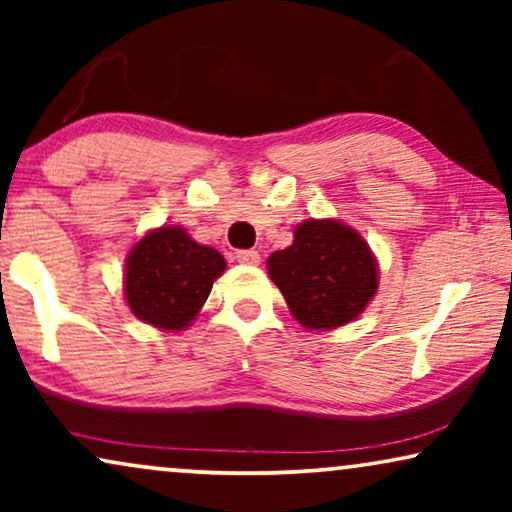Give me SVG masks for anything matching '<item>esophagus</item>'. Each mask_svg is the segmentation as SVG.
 I'll return each mask as SVG.
<instances>
[{
  "label": "esophagus",
  "mask_w": 512,
  "mask_h": 512,
  "mask_svg": "<svg viewBox=\"0 0 512 512\" xmlns=\"http://www.w3.org/2000/svg\"><path fill=\"white\" fill-rule=\"evenodd\" d=\"M237 263H244V265H258L261 263V254H258L256 249H240L235 254Z\"/></svg>",
  "instance_id": "esophagus-1"
}]
</instances>
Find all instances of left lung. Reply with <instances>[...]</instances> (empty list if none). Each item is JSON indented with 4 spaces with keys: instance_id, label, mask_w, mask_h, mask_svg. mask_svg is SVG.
I'll list each match as a JSON object with an SVG mask.
<instances>
[{
    "instance_id": "8db88e82",
    "label": "left lung",
    "mask_w": 512,
    "mask_h": 512,
    "mask_svg": "<svg viewBox=\"0 0 512 512\" xmlns=\"http://www.w3.org/2000/svg\"><path fill=\"white\" fill-rule=\"evenodd\" d=\"M268 275L307 331H331L366 310L377 293V261L354 228L335 219H307L293 244L268 258Z\"/></svg>"
}]
</instances>
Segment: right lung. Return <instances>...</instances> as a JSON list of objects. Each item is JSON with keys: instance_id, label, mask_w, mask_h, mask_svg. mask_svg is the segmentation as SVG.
Returning <instances> with one entry per match:
<instances>
[{"instance_id": "obj_1", "label": "right lung", "mask_w": 512, "mask_h": 512, "mask_svg": "<svg viewBox=\"0 0 512 512\" xmlns=\"http://www.w3.org/2000/svg\"><path fill=\"white\" fill-rule=\"evenodd\" d=\"M223 270L226 258L195 242L181 226L149 230L125 261V300L146 324L170 333L184 331Z\"/></svg>"}]
</instances>
